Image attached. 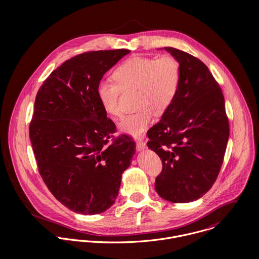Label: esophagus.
Listing matches in <instances>:
<instances>
[{
  "label": "esophagus",
  "mask_w": 259,
  "mask_h": 259,
  "mask_svg": "<svg viewBox=\"0 0 259 259\" xmlns=\"http://www.w3.org/2000/svg\"><path fill=\"white\" fill-rule=\"evenodd\" d=\"M146 143L145 142H143V141H138L137 142V149L139 150V151H142V150H144V149H146Z\"/></svg>",
  "instance_id": "34e87169"
}]
</instances>
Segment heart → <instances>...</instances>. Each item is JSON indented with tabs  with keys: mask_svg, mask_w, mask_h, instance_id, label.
I'll list each match as a JSON object with an SVG mask.
<instances>
[{
	"mask_svg": "<svg viewBox=\"0 0 259 259\" xmlns=\"http://www.w3.org/2000/svg\"><path fill=\"white\" fill-rule=\"evenodd\" d=\"M112 82L101 81L97 85V97L104 111L118 116L119 92L137 90L138 108L141 110L124 116L118 123L122 134L133 138L143 137L154 112L164 111L176 100L182 79L181 65L171 56L158 58L133 57L121 63L111 74Z\"/></svg>",
	"mask_w": 259,
	"mask_h": 259,
	"instance_id": "b5f03b06",
	"label": "heart"
}]
</instances>
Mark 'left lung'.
<instances>
[{
    "label": "left lung",
    "mask_w": 259,
    "mask_h": 259,
    "mask_svg": "<svg viewBox=\"0 0 259 259\" xmlns=\"http://www.w3.org/2000/svg\"><path fill=\"white\" fill-rule=\"evenodd\" d=\"M181 65L178 96L148 130V147L162 161L155 190L185 203L202 197L215 183L229 137L222 89L208 68L181 50L163 48Z\"/></svg>",
    "instance_id": "8db88e82"
}]
</instances>
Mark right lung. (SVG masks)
<instances>
[{"mask_svg":"<svg viewBox=\"0 0 259 259\" xmlns=\"http://www.w3.org/2000/svg\"><path fill=\"white\" fill-rule=\"evenodd\" d=\"M130 53L119 49L77 55L37 92L30 139L38 171L53 195L76 213L99 214L111 207L136 153L128 137L109 145L115 124L97 97L104 74Z\"/></svg>","mask_w":259,"mask_h":259,"instance_id":"right-lung-1","label":"right lung"}]
</instances>
